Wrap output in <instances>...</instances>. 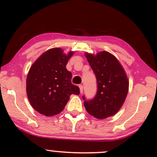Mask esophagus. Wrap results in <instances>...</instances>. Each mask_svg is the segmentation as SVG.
I'll return each mask as SVG.
<instances>
[{
  "label": "esophagus",
  "mask_w": 157,
  "mask_h": 157,
  "mask_svg": "<svg viewBox=\"0 0 157 157\" xmlns=\"http://www.w3.org/2000/svg\"><path fill=\"white\" fill-rule=\"evenodd\" d=\"M79 88H80V93H82V92H83V86L82 85H79Z\"/></svg>",
  "instance_id": "34e87169"
}]
</instances>
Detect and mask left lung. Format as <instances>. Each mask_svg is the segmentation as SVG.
<instances>
[{"label":"left lung","instance_id":"8db88e82","mask_svg":"<svg viewBox=\"0 0 157 157\" xmlns=\"http://www.w3.org/2000/svg\"><path fill=\"white\" fill-rule=\"evenodd\" d=\"M85 57L96 75L98 90L94 98L85 101L89 114L103 120L114 115L124 104L129 89L125 71L118 59L107 51L97 54L85 53Z\"/></svg>","mask_w":157,"mask_h":157}]
</instances>
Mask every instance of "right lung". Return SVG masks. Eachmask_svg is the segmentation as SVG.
Masks as SVG:
<instances>
[{"label": "right lung", "instance_id": "add662e5", "mask_svg": "<svg viewBox=\"0 0 157 157\" xmlns=\"http://www.w3.org/2000/svg\"><path fill=\"white\" fill-rule=\"evenodd\" d=\"M74 54L61 48H53L40 56L27 76L26 90L31 106L40 114L54 116L64 109L72 94H80L78 86L72 84V73L66 68Z\"/></svg>", "mask_w": 157, "mask_h": 157}]
</instances>
